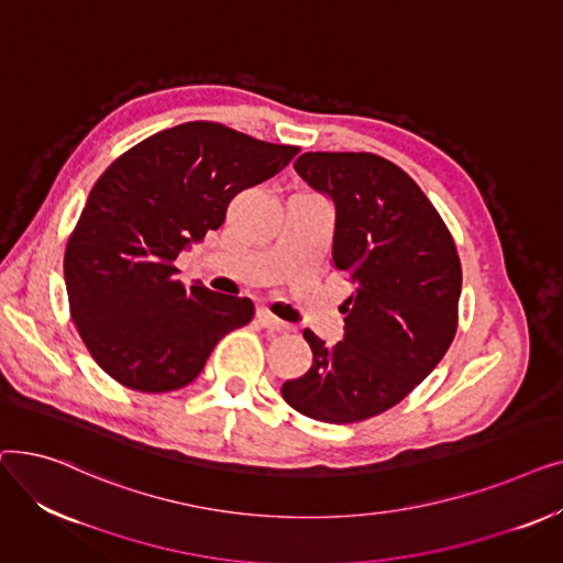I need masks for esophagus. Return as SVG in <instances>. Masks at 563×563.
I'll return each instance as SVG.
<instances>
[{
    "label": "esophagus",
    "instance_id": "1",
    "mask_svg": "<svg viewBox=\"0 0 563 563\" xmlns=\"http://www.w3.org/2000/svg\"><path fill=\"white\" fill-rule=\"evenodd\" d=\"M257 317H260L262 327H264L266 331H272V333H285V331H289V323L280 321V319L274 317L269 310H260Z\"/></svg>",
    "mask_w": 563,
    "mask_h": 563
}]
</instances>
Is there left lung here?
<instances>
[{
	"label": "left lung",
	"mask_w": 563,
	"mask_h": 563,
	"mask_svg": "<svg viewBox=\"0 0 563 563\" xmlns=\"http://www.w3.org/2000/svg\"><path fill=\"white\" fill-rule=\"evenodd\" d=\"M294 168L335 207L333 264L353 285L344 335L303 331L312 365L283 383L303 416L361 422L399 404L445 356L459 319L461 260L422 189L369 153H303Z\"/></svg>",
	"instance_id": "8db88e82"
}]
</instances>
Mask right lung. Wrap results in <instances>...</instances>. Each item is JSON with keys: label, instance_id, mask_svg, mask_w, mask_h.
Here are the masks:
<instances>
[{"label": "right lung", "instance_id": "add662e5", "mask_svg": "<svg viewBox=\"0 0 563 563\" xmlns=\"http://www.w3.org/2000/svg\"><path fill=\"white\" fill-rule=\"evenodd\" d=\"M297 153L198 121L141 141L100 175L68 240L64 276L77 331L111 378L139 393L180 390L223 335L253 319L251 299L185 289L173 262L221 228L236 194Z\"/></svg>", "mask_w": 563, "mask_h": 563}]
</instances>
